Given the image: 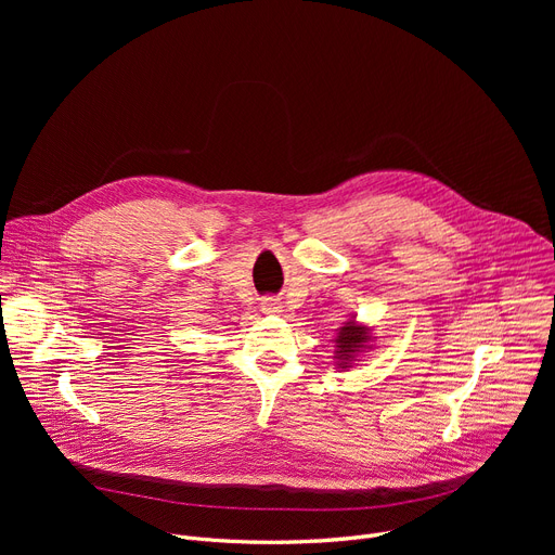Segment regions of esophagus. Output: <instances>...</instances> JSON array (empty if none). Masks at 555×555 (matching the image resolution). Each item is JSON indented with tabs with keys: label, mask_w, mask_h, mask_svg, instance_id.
<instances>
[{
	"label": "esophagus",
	"mask_w": 555,
	"mask_h": 555,
	"mask_svg": "<svg viewBox=\"0 0 555 555\" xmlns=\"http://www.w3.org/2000/svg\"><path fill=\"white\" fill-rule=\"evenodd\" d=\"M262 312H268V314H274V312H279L281 310V304L276 301V299H272V297H268V299H262Z\"/></svg>",
	"instance_id": "34e87169"
}]
</instances>
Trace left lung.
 Instances as JSON below:
<instances>
[{"instance_id": "8db88e82", "label": "left lung", "mask_w": 555, "mask_h": 555, "mask_svg": "<svg viewBox=\"0 0 555 555\" xmlns=\"http://www.w3.org/2000/svg\"><path fill=\"white\" fill-rule=\"evenodd\" d=\"M371 344V335H369V328L366 326H360L356 319H351V322H346L337 337H335V358H337V366L339 369H346L348 364H351L356 360V356L362 351V348H366ZM371 348V346H369Z\"/></svg>"}]
</instances>
